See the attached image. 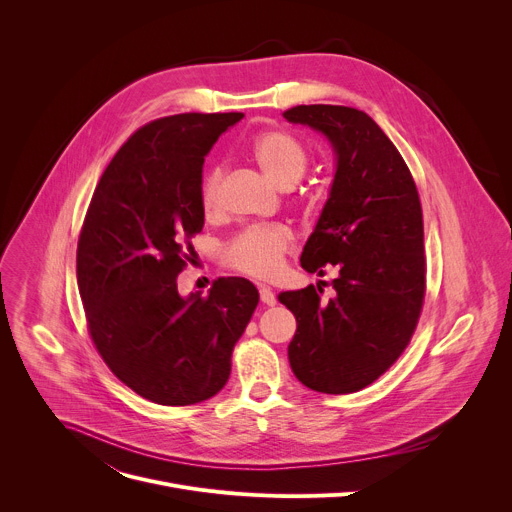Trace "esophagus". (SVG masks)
<instances>
[{
  "label": "esophagus",
  "mask_w": 512,
  "mask_h": 512,
  "mask_svg": "<svg viewBox=\"0 0 512 512\" xmlns=\"http://www.w3.org/2000/svg\"><path fill=\"white\" fill-rule=\"evenodd\" d=\"M259 294H261V302L265 304V306H275L277 304V300H275V294L271 291V287L269 285H265V283H259Z\"/></svg>",
  "instance_id": "esophagus-1"
}]
</instances>
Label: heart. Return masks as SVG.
I'll list each match as a JSON object with an SVG mask.
<instances>
[{"label":"heart","instance_id":"1","mask_svg":"<svg viewBox=\"0 0 512 512\" xmlns=\"http://www.w3.org/2000/svg\"><path fill=\"white\" fill-rule=\"evenodd\" d=\"M249 154L261 172L279 188H291L308 168V152L300 139L287 131L269 129L259 133ZM223 166H214L202 180L200 206L206 216L223 208ZM291 245V231L283 225H257L239 233L225 247V261L247 275L273 277Z\"/></svg>","mask_w":512,"mask_h":512}]
</instances>
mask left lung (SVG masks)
<instances>
[{
  "mask_svg": "<svg viewBox=\"0 0 512 512\" xmlns=\"http://www.w3.org/2000/svg\"><path fill=\"white\" fill-rule=\"evenodd\" d=\"M291 123L324 133L336 174L302 267L334 265V298L308 285L283 291L279 302L296 316L287 346L302 385L328 395L356 393L375 383L407 348L425 298L423 214L413 176L393 141L364 111L342 105H298Z\"/></svg>",
  "mask_w": 512,
  "mask_h": 512,
  "instance_id": "8db88e82",
  "label": "left lung"
}]
</instances>
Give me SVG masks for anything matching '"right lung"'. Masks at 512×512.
Returning a JSON list of instances; mask_svg holds the SVG:
<instances>
[{
	"label": "right lung",
	"instance_id": "obj_1",
	"mask_svg": "<svg viewBox=\"0 0 512 512\" xmlns=\"http://www.w3.org/2000/svg\"><path fill=\"white\" fill-rule=\"evenodd\" d=\"M243 113H180L139 127L91 198L77 247L87 328L111 373L143 399L194 405L221 391L259 291L218 277L208 296L178 294L202 231V166Z\"/></svg>",
	"mask_w": 512,
	"mask_h": 512
}]
</instances>
